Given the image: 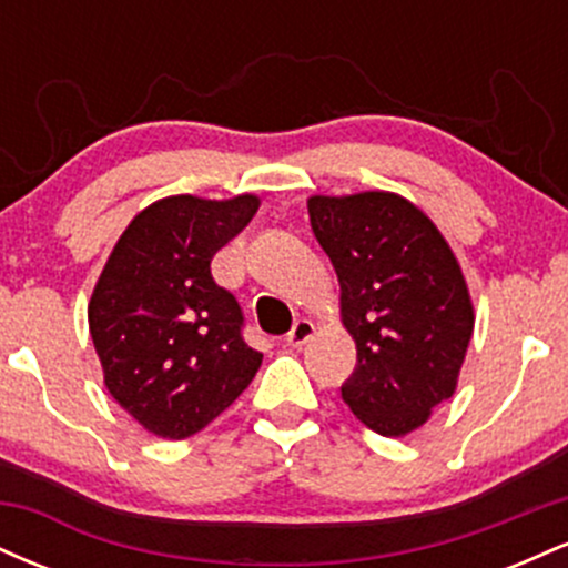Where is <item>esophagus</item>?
Segmentation results:
<instances>
[{"label": "esophagus", "mask_w": 568, "mask_h": 568, "mask_svg": "<svg viewBox=\"0 0 568 568\" xmlns=\"http://www.w3.org/2000/svg\"><path fill=\"white\" fill-rule=\"evenodd\" d=\"M312 334H315V325H312L310 321H304V317H302V321L293 323V328L288 331V336H285V342H288V347L298 349V347H304L306 342H310Z\"/></svg>", "instance_id": "esophagus-1"}]
</instances>
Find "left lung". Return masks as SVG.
<instances>
[{"label":"left lung","mask_w":568,"mask_h":568,"mask_svg":"<svg viewBox=\"0 0 568 568\" xmlns=\"http://www.w3.org/2000/svg\"><path fill=\"white\" fill-rule=\"evenodd\" d=\"M306 207L357 347L344 403L368 429L400 438L454 395L475 323L465 277L438 226L393 192Z\"/></svg>","instance_id":"8db88e82"}]
</instances>
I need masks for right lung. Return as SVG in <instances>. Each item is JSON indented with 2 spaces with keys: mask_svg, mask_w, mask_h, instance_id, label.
Here are the masks:
<instances>
[{
  "mask_svg": "<svg viewBox=\"0 0 568 568\" xmlns=\"http://www.w3.org/2000/svg\"><path fill=\"white\" fill-rule=\"evenodd\" d=\"M258 197H165L130 221L88 306L103 382L160 438L200 433L237 400L262 366L243 338L237 298L211 275Z\"/></svg>",
  "mask_w": 568,
  "mask_h": 568,
  "instance_id": "add662e5",
  "label": "right lung"
}]
</instances>
